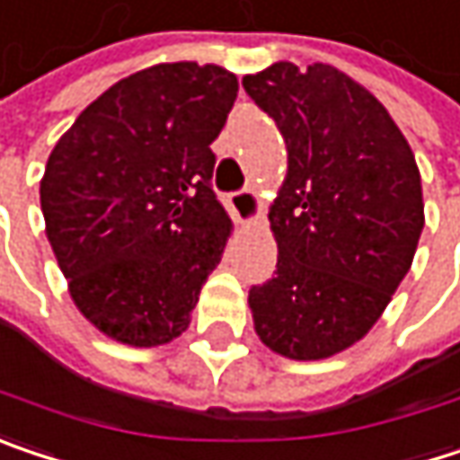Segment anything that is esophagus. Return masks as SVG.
<instances>
[{"mask_svg": "<svg viewBox=\"0 0 460 460\" xmlns=\"http://www.w3.org/2000/svg\"><path fill=\"white\" fill-rule=\"evenodd\" d=\"M229 208L236 224H250V221H255V218H258V210H261L258 191H255V189H236V191H231Z\"/></svg>", "mask_w": 460, "mask_h": 460, "instance_id": "34e87169", "label": "esophagus"}]
</instances>
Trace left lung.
Segmentation results:
<instances>
[{"mask_svg":"<svg viewBox=\"0 0 460 460\" xmlns=\"http://www.w3.org/2000/svg\"><path fill=\"white\" fill-rule=\"evenodd\" d=\"M242 86L289 160L269 216L276 271L250 289L255 332L287 358H329L376 323L411 269L421 176L390 112L337 67L276 63Z\"/></svg>","mask_w":460,"mask_h":460,"instance_id":"left-lung-1","label":"left lung"}]
</instances>
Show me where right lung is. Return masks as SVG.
Wrapping results in <instances>:
<instances>
[{
	"label": "right lung",
	"instance_id": "right-lung-1",
	"mask_svg": "<svg viewBox=\"0 0 460 460\" xmlns=\"http://www.w3.org/2000/svg\"><path fill=\"white\" fill-rule=\"evenodd\" d=\"M236 89L218 65L146 67L86 107L47 160L49 244L78 311L118 342L179 337L221 263L234 224L210 145Z\"/></svg>",
	"mask_w": 460,
	"mask_h": 460
}]
</instances>
